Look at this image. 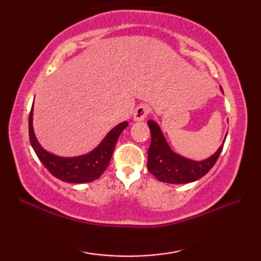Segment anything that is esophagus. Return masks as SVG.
Wrapping results in <instances>:
<instances>
[{"label": "esophagus", "mask_w": 261, "mask_h": 261, "mask_svg": "<svg viewBox=\"0 0 261 261\" xmlns=\"http://www.w3.org/2000/svg\"><path fill=\"white\" fill-rule=\"evenodd\" d=\"M150 112V108L148 107L146 104H142L140 107H138L135 110V113H134V120L135 121H143L146 118L147 115Z\"/></svg>", "instance_id": "obj_1"}]
</instances>
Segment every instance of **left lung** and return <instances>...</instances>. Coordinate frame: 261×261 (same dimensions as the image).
Segmentation results:
<instances>
[{"mask_svg": "<svg viewBox=\"0 0 261 261\" xmlns=\"http://www.w3.org/2000/svg\"><path fill=\"white\" fill-rule=\"evenodd\" d=\"M221 91L223 92L222 87ZM148 125L151 132V142L148 149V170L158 180L169 184H187L202 178L216 163L225 141L210 158L195 162L171 150L156 122L149 120Z\"/></svg>", "mask_w": 261, "mask_h": 261, "instance_id": "obj_1", "label": "left lung"}]
</instances>
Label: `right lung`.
Segmentation results:
<instances>
[{"label":"right lung","mask_w":261,"mask_h":261,"mask_svg":"<svg viewBox=\"0 0 261 261\" xmlns=\"http://www.w3.org/2000/svg\"><path fill=\"white\" fill-rule=\"evenodd\" d=\"M32 115L33 104L29 114V138L31 146L39 160L49 170V173L56 178L66 182H74V184L93 181L104 173L110 164L118 138L129 124L124 121L114 126L104 138L103 141L91 152L79 157L66 158L48 152L40 146L35 136V132H33Z\"/></svg>","instance_id":"1"}]
</instances>
